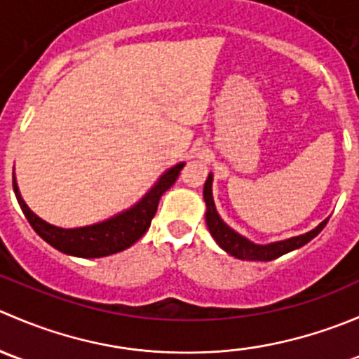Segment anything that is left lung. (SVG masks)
Masks as SVG:
<instances>
[{
    "instance_id": "obj_1",
    "label": "left lung",
    "mask_w": 359,
    "mask_h": 359,
    "mask_svg": "<svg viewBox=\"0 0 359 359\" xmlns=\"http://www.w3.org/2000/svg\"><path fill=\"white\" fill-rule=\"evenodd\" d=\"M212 182H213V173H208V179H206L205 187H203V200H205L206 212H205V220L206 226H208L210 234L215 240V243L219 245L224 252H227L229 255L236 257L240 260H274L278 257L285 255V253L292 252L304 247L306 243H309L313 238H316L318 234L323 231V227L327 226L328 219H325L323 222L318 224L313 231L309 233L299 234V236L288 238V240L281 241H273V243L267 245H257L253 241H250L248 238L241 236L240 233L233 229V227L227 226L222 219H220L219 212L215 208V201H213L212 194Z\"/></svg>"
}]
</instances>
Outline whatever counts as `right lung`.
I'll return each mask as SVG.
<instances>
[{"mask_svg":"<svg viewBox=\"0 0 359 359\" xmlns=\"http://www.w3.org/2000/svg\"><path fill=\"white\" fill-rule=\"evenodd\" d=\"M184 165L186 163H177L175 166L163 172L154 186L133 206L116 213L102 222L83 227L66 229V227L53 226L36 215L22 200V194L17 186L15 173H13V193H15L25 219L29 220L31 227L41 240H45L46 243L66 255L81 257V259H99V257L123 252L142 238V234L149 229L151 220L156 213L159 198L175 184Z\"/></svg>","mask_w":359,"mask_h":359,"instance_id":"add662e5","label":"right lung"}]
</instances>
